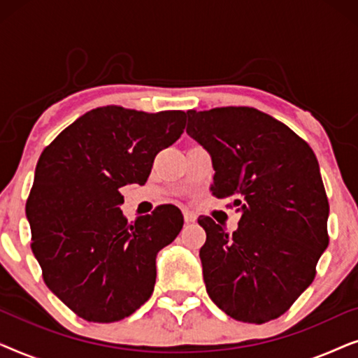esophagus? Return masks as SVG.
Instances as JSON below:
<instances>
[{
    "label": "esophagus",
    "instance_id": "34e87169",
    "mask_svg": "<svg viewBox=\"0 0 358 358\" xmlns=\"http://www.w3.org/2000/svg\"><path fill=\"white\" fill-rule=\"evenodd\" d=\"M184 220L185 223H194L195 220H197V215H195L194 212H190V210H184Z\"/></svg>",
    "mask_w": 358,
    "mask_h": 358
}]
</instances>
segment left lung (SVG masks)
I'll list each match as a JSON object with an SVG mask.
<instances>
[{"mask_svg": "<svg viewBox=\"0 0 358 358\" xmlns=\"http://www.w3.org/2000/svg\"><path fill=\"white\" fill-rule=\"evenodd\" d=\"M187 134L212 156L210 190L233 199L229 234L210 217L200 249L208 296L233 320H277L311 285L329 244V202L310 145L252 107L187 110Z\"/></svg>", "mask_w": 358, "mask_h": 358, "instance_id": "left-lung-1", "label": "left lung"}]
</instances>
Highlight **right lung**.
<instances>
[{
	"label": "right lung",
	"mask_w": 358,
	"mask_h": 358,
	"mask_svg": "<svg viewBox=\"0 0 358 358\" xmlns=\"http://www.w3.org/2000/svg\"><path fill=\"white\" fill-rule=\"evenodd\" d=\"M184 127L182 110L97 107L42 151L26 203L31 248L45 285L83 320L120 321L153 293L156 254L184 217L166 203L129 222L120 189L143 185Z\"/></svg>",
	"instance_id": "1"
}]
</instances>
